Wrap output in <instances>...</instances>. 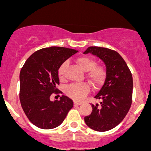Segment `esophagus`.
<instances>
[{"instance_id":"obj_1","label":"esophagus","mask_w":151,"mask_h":151,"mask_svg":"<svg viewBox=\"0 0 151 151\" xmlns=\"http://www.w3.org/2000/svg\"><path fill=\"white\" fill-rule=\"evenodd\" d=\"M82 104V103L80 102V101H74V105H80V104Z\"/></svg>"}]
</instances>
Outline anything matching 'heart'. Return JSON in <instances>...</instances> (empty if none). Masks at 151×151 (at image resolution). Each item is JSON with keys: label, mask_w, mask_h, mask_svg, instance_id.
I'll return each mask as SVG.
<instances>
[{"label": "heart", "mask_w": 151, "mask_h": 151, "mask_svg": "<svg viewBox=\"0 0 151 151\" xmlns=\"http://www.w3.org/2000/svg\"><path fill=\"white\" fill-rule=\"evenodd\" d=\"M76 64L84 71L86 72V77L89 82L95 88H99L104 83L106 77V70L102 66L96 65V61L89 56H80L75 60ZM67 62H64L59 67L58 73L61 79L65 75ZM90 90V86L87 83L70 84L66 88L65 93L68 97L76 101L82 100Z\"/></svg>", "instance_id": "heart-1"}]
</instances>
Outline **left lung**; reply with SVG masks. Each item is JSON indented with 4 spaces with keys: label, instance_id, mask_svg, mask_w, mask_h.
<instances>
[{
    "label": "left lung",
    "instance_id": "obj_1",
    "mask_svg": "<svg viewBox=\"0 0 151 151\" xmlns=\"http://www.w3.org/2000/svg\"><path fill=\"white\" fill-rule=\"evenodd\" d=\"M83 53L96 55L106 67L104 85L94 97L101 100L100 105L91 104L92 113L85 116L84 120L92 129L108 131L116 127L129 111L132 97V76L124 59L114 50L89 47Z\"/></svg>",
    "mask_w": 151,
    "mask_h": 151
}]
</instances>
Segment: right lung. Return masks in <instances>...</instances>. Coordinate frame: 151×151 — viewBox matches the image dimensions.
<instances>
[{"label": "right lung", "mask_w": 151, "mask_h": 151, "mask_svg": "<svg viewBox=\"0 0 151 151\" xmlns=\"http://www.w3.org/2000/svg\"><path fill=\"white\" fill-rule=\"evenodd\" d=\"M77 51L65 47H51L34 52L25 62L19 74V99L25 115L35 126L43 129L59 126L72 108L73 101L65 96L50 101L58 92V70L64 62Z\"/></svg>", "instance_id": "add662e5"}]
</instances>
